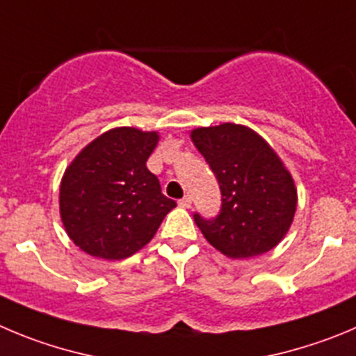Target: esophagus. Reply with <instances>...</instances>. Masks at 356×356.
I'll return each instance as SVG.
<instances>
[{
  "label": "esophagus",
  "mask_w": 356,
  "mask_h": 356,
  "mask_svg": "<svg viewBox=\"0 0 356 356\" xmlns=\"http://www.w3.org/2000/svg\"><path fill=\"white\" fill-rule=\"evenodd\" d=\"M179 205L184 209H189L191 207V197H188V195H186L184 198H181V200H179Z\"/></svg>",
  "instance_id": "34e87169"
}]
</instances>
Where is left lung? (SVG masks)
Masks as SVG:
<instances>
[{
  "label": "left lung",
  "mask_w": 356,
  "mask_h": 356,
  "mask_svg": "<svg viewBox=\"0 0 356 356\" xmlns=\"http://www.w3.org/2000/svg\"><path fill=\"white\" fill-rule=\"evenodd\" d=\"M191 140L221 188L216 219L195 214L209 244L242 260L270 251L283 241L297 211V188L283 159L254 129L235 122L191 129Z\"/></svg>",
  "instance_id": "left-lung-1"
}]
</instances>
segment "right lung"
<instances>
[{"label": "right lung", "mask_w": 356, "mask_h": 356, "mask_svg": "<svg viewBox=\"0 0 356 356\" xmlns=\"http://www.w3.org/2000/svg\"><path fill=\"white\" fill-rule=\"evenodd\" d=\"M158 142V131L119 126L89 142L66 167L59 214L84 253L103 260L131 257L177 205L145 167Z\"/></svg>", "instance_id": "add662e5"}]
</instances>
